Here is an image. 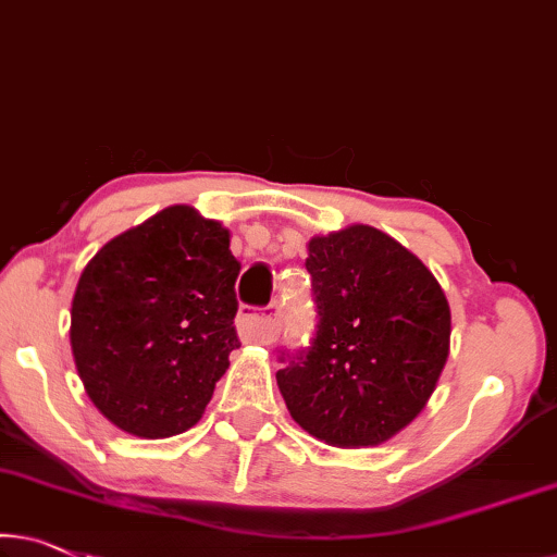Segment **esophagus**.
Returning <instances> with one entry per match:
<instances>
[{
	"mask_svg": "<svg viewBox=\"0 0 557 557\" xmlns=\"http://www.w3.org/2000/svg\"><path fill=\"white\" fill-rule=\"evenodd\" d=\"M281 311L278 306H271V313H259L251 306H244L238 311V332L248 342H259V344H271L276 342V336L281 334Z\"/></svg>",
	"mask_w": 557,
	"mask_h": 557,
	"instance_id": "esophagus-1",
	"label": "esophagus"
}]
</instances>
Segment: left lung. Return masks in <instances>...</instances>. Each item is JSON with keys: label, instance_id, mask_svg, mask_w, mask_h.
<instances>
[{"label": "left lung", "instance_id": "left-lung-1", "mask_svg": "<svg viewBox=\"0 0 557 557\" xmlns=\"http://www.w3.org/2000/svg\"><path fill=\"white\" fill-rule=\"evenodd\" d=\"M317 326L278 351L294 422L334 447L382 445L422 412L449 351V304L432 271L372 225L311 238Z\"/></svg>", "mask_w": 557, "mask_h": 557}]
</instances>
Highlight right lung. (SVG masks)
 <instances>
[{
  "mask_svg": "<svg viewBox=\"0 0 557 557\" xmlns=\"http://www.w3.org/2000/svg\"><path fill=\"white\" fill-rule=\"evenodd\" d=\"M228 231L171 206L104 244L72 298L70 344L92 405L135 437L190 430L238 349Z\"/></svg>",
  "mask_w": 557,
  "mask_h": 557,
  "instance_id": "obj_1",
  "label": "right lung"
}]
</instances>
